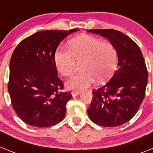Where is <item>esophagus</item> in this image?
<instances>
[{"label": "esophagus", "instance_id": "esophagus-1", "mask_svg": "<svg viewBox=\"0 0 153 153\" xmlns=\"http://www.w3.org/2000/svg\"><path fill=\"white\" fill-rule=\"evenodd\" d=\"M80 94V92L79 91H73L72 92V96L73 97H76V96H78Z\"/></svg>", "mask_w": 153, "mask_h": 153}]
</instances>
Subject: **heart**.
<instances>
[{
	"label": "heart",
	"mask_w": 153,
	"mask_h": 153,
	"mask_svg": "<svg viewBox=\"0 0 153 153\" xmlns=\"http://www.w3.org/2000/svg\"><path fill=\"white\" fill-rule=\"evenodd\" d=\"M70 49L58 47L53 55L57 70L64 76H70L75 71L76 62L81 63L83 71L67 81L69 89L82 91L95 83L109 79L118 64V53L109 43L90 35H82L70 42Z\"/></svg>",
	"instance_id": "1"
}]
</instances>
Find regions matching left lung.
<instances>
[{
  "instance_id": "obj_1",
  "label": "left lung",
  "mask_w": 153,
  "mask_h": 153,
  "mask_svg": "<svg viewBox=\"0 0 153 153\" xmlns=\"http://www.w3.org/2000/svg\"><path fill=\"white\" fill-rule=\"evenodd\" d=\"M106 37L118 53V67L110 80L93 92L87 113L99 126L123 125L137 113L143 99L148 71L140 47L130 37L113 29L88 30Z\"/></svg>"
}]
</instances>
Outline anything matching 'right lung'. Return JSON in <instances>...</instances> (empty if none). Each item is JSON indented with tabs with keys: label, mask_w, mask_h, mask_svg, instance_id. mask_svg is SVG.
I'll list each match as a JSON object with an SVG mask.
<instances>
[{
	"label": "right lung",
	"mask_w": 153,
	"mask_h": 153,
	"mask_svg": "<svg viewBox=\"0 0 153 153\" xmlns=\"http://www.w3.org/2000/svg\"><path fill=\"white\" fill-rule=\"evenodd\" d=\"M77 30L39 31L24 39L13 52L8 92L15 113L28 125L48 127L64 119L72 95L61 91L63 83L53 55L60 42Z\"/></svg>",
	"instance_id": "add662e5"
}]
</instances>
